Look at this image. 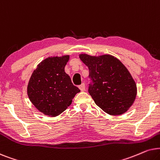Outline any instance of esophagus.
Wrapping results in <instances>:
<instances>
[{
  "label": "esophagus",
  "instance_id": "esophagus-1",
  "mask_svg": "<svg viewBox=\"0 0 160 160\" xmlns=\"http://www.w3.org/2000/svg\"><path fill=\"white\" fill-rule=\"evenodd\" d=\"M79 88H80V90L82 91H85V89H86V86H85V83H82L81 85H80V86H79Z\"/></svg>",
  "mask_w": 160,
  "mask_h": 160
}]
</instances>
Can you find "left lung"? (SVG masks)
Returning <instances> with one entry per match:
<instances>
[{
    "mask_svg": "<svg viewBox=\"0 0 160 160\" xmlns=\"http://www.w3.org/2000/svg\"><path fill=\"white\" fill-rule=\"evenodd\" d=\"M80 60L88 67V92L96 105L112 116L129 110L137 95V86L126 67L110 55L92 56L80 54Z\"/></svg>",
    "mask_w": 160,
    "mask_h": 160,
    "instance_id": "obj_1",
    "label": "left lung"
}]
</instances>
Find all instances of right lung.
<instances>
[{"label":"right lung","mask_w":160,"mask_h":160,"mask_svg":"<svg viewBox=\"0 0 160 160\" xmlns=\"http://www.w3.org/2000/svg\"><path fill=\"white\" fill-rule=\"evenodd\" d=\"M69 55L48 57L39 63L28 84L30 101L42 113L51 117L67 110L80 89L65 72Z\"/></svg>","instance_id":"add662e5"}]
</instances>
